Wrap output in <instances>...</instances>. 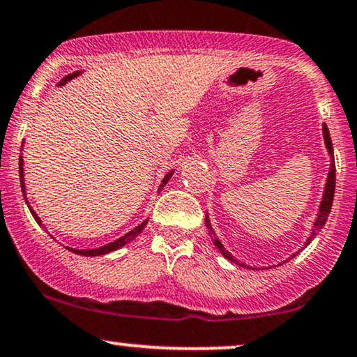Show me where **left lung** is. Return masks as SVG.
<instances>
[{"mask_svg":"<svg viewBox=\"0 0 357 357\" xmlns=\"http://www.w3.org/2000/svg\"><path fill=\"white\" fill-rule=\"evenodd\" d=\"M323 136H324L326 148H328L329 156H331V166H329L328 179H326V188H324L323 201H321V206H319V213H317V218H316V221H314V226H312L311 234H309V238H307V241H306V246H307L309 243L312 241V238H314V236H317V233H319V231L323 229V226L326 225V221H328V216H329V213H331V208H333L334 188H336V165H334L333 143H331L329 130H328V126H326V124H323ZM206 227H208L209 234H211V239H213L214 246H216L218 249H220V252H221L222 256L226 257L227 261H233V263H234V264H238V266H246V264H243V263H238V259H234L233 255H231V252L227 251V249H226L225 246H222L220 239H218V236L214 234V231H213V227H211V222H209V218H208V216H206ZM296 255H298V252H296ZM296 255L291 256L289 259H293V257H294ZM246 268H248V266H246ZM249 269H251V268H249Z\"/></svg>","mask_w":357,"mask_h":357,"instance_id":"1","label":"left lung"}]
</instances>
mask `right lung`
I'll list each match as a JSON object with an SVG mask.
<instances>
[{
  "mask_svg": "<svg viewBox=\"0 0 357 357\" xmlns=\"http://www.w3.org/2000/svg\"><path fill=\"white\" fill-rule=\"evenodd\" d=\"M79 75H81L79 71H75V73H73V75H68V76H64V78L61 79V83H58V86H63V84H66L68 81L73 79V78H76V76H79ZM173 173H174V171H169V173H167V174L165 176V179H162V183H161V186H160V191H161V188H162V186H166V183L169 181V179H171V176H173ZM20 183H21V191H23L24 201H26V204H28L29 211H31L33 218H34V220H36L38 225H41V220H40V218H38V214L33 211V208H31V206H29V203H28V197H26V195H24V192H26V186H24V174H23V158H21V156H20ZM146 225H148V220H144L143 222H141L139 226H136L135 229H131L130 233H126V234H124V236H121V238H119V239H116V241L109 243V244H105V246H101V248H96V249H73V248H66V249H70V251L76 252V255H81V256H102V255H108V252H111V251H116V249L123 248L124 244H128V243H130V241H132V239H135L137 234H141V231L144 229V226H146ZM41 226H43V225H41Z\"/></svg>",
  "mask_w": 357,
  "mask_h": 357,
  "instance_id": "right-lung-1",
  "label": "right lung"
}]
</instances>
